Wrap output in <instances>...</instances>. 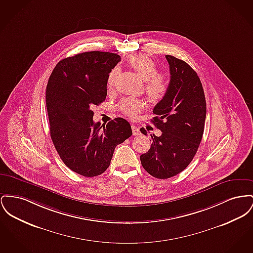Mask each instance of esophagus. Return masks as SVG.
Instances as JSON below:
<instances>
[{"mask_svg": "<svg viewBox=\"0 0 253 253\" xmlns=\"http://www.w3.org/2000/svg\"><path fill=\"white\" fill-rule=\"evenodd\" d=\"M132 131H133V134H134V135H138V134H140L139 128H138L136 125H134V124H132Z\"/></svg>", "mask_w": 253, "mask_h": 253, "instance_id": "34e87169", "label": "esophagus"}]
</instances>
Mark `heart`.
<instances>
[{
	"mask_svg": "<svg viewBox=\"0 0 253 253\" xmlns=\"http://www.w3.org/2000/svg\"><path fill=\"white\" fill-rule=\"evenodd\" d=\"M128 64L145 81V90L149 100L155 104L161 102L169 89V81L165 75L158 74L156 63L144 54H135L128 59ZM117 76L118 70L113 69L107 80L109 88L115 85ZM119 108L124 115L132 118L142 112L144 103L136 97H126L120 101Z\"/></svg>",
	"mask_w": 253,
	"mask_h": 253,
	"instance_id": "b5f03b06",
	"label": "heart"
}]
</instances>
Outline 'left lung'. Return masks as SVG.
<instances>
[{"instance_id":"left-lung-1","label":"left lung","mask_w":253,"mask_h":253,"mask_svg":"<svg viewBox=\"0 0 253 253\" xmlns=\"http://www.w3.org/2000/svg\"><path fill=\"white\" fill-rule=\"evenodd\" d=\"M165 57L170 69L169 89L155 106L152 119L162 135L151 134V147L140 156L143 168L157 178L174 177L189 165L201 143L207 117L205 91L197 73L182 60ZM140 132L147 134L144 128Z\"/></svg>"}]
</instances>
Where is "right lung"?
Segmentation results:
<instances>
[{"label": "right lung", "instance_id": "1", "mask_svg": "<svg viewBox=\"0 0 253 253\" xmlns=\"http://www.w3.org/2000/svg\"><path fill=\"white\" fill-rule=\"evenodd\" d=\"M119 61L112 52L78 53L59 61L47 81L51 140L66 166L84 177L104 173L117 145L132 135L124 119L111 120L106 127L92 119L91 108L106 99L108 76Z\"/></svg>", "mask_w": 253, "mask_h": 253}]
</instances>
